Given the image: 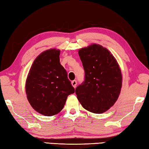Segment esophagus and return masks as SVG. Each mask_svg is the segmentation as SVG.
Segmentation results:
<instances>
[{
  "label": "esophagus",
  "mask_w": 149,
  "mask_h": 149,
  "mask_svg": "<svg viewBox=\"0 0 149 149\" xmlns=\"http://www.w3.org/2000/svg\"><path fill=\"white\" fill-rule=\"evenodd\" d=\"M72 85L73 87H74V88H75V87H76V85H77V81H76V80L72 81Z\"/></svg>",
  "instance_id": "esophagus-1"
}]
</instances>
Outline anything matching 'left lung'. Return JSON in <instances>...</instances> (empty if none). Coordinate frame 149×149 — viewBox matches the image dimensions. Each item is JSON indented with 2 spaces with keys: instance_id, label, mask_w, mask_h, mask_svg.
I'll list each match as a JSON object with an SVG mask.
<instances>
[{
  "instance_id": "obj_1",
  "label": "left lung",
  "mask_w": 149,
  "mask_h": 149,
  "mask_svg": "<svg viewBox=\"0 0 149 149\" xmlns=\"http://www.w3.org/2000/svg\"><path fill=\"white\" fill-rule=\"evenodd\" d=\"M85 73V81L75 89L78 100L85 110L102 114L117 101L122 75L116 59L107 48L92 44L78 50Z\"/></svg>"
}]
</instances>
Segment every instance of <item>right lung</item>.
I'll return each instance as SVG.
<instances>
[{"instance_id":"obj_1","label":"right lung","mask_w":149,"mask_h":149,"mask_svg":"<svg viewBox=\"0 0 149 149\" xmlns=\"http://www.w3.org/2000/svg\"><path fill=\"white\" fill-rule=\"evenodd\" d=\"M60 50L50 49L41 52L31 65L26 81L27 99L39 114L52 116L64 108L68 96L75 89L60 63Z\"/></svg>"}]
</instances>
